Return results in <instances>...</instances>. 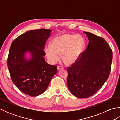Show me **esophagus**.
Listing matches in <instances>:
<instances>
[{
    "label": "esophagus",
    "instance_id": "1",
    "mask_svg": "<svg viewBox=\"0 0 120 120\" xmlns=\"http://www.w3.org/2000/svg\"><path fill=\"white\" fill-rule=\"evenodd\" d=\"M63 69V68L62 67H61V66H58L57 67V70L59 71L60 70H61Z\"/></svg>",
    "mask_w": 120,
    "mask_h": 120
}]
</instances>
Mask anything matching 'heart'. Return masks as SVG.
Segmentation results:
<instances>
[{
	"instance_id": "b5f03b06",
	"label": "heart",
	"mask_w": 120,
	"mask_h": 120,
	"mask_svg": "<svg viewBox=\"0 0 120 120\" xmlns=\"http://www.w3.org/2000/svg\"><path fill=\"white\" fill-rule=\"evenodd\" d=\"M85 41L79 35L63 34L53 38L51 45L45 48L46 56L49 62L55 64L62 54V60L66 64H71L77 61L82 53Z\"/></svg>"
}]
</instances>
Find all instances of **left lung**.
<instances>
[{
    "mask_svg": "<svg viewBox=\"0 0 120 120\" xmlns=\"http://www.w3.org/2000/svg\"><path fill=\"white\" fill-rule=\"evenodd\" d=\"M89 44L78 59L68 67L67 85L78 98L93 95L102 87L110 73L112 52L106 41L92 33L83 32Z\"/></svg>",
    "mask_w": 120,
    "mask_h": 120,
    "instance_id": "obj_1",
    "label": "left lung"
}]
</instances>
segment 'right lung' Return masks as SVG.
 Instances as JSON below:
<instances>
[{"label": "right lung", "instance_id": "1", "mask_svg": "<svg viewBox=\"0 0 120 120\" xmlns=\"http://www.w3.org/2000/svg\"><path fill=\"white\" fill-rule=\"evenodd\" d=\"M52 30L40 29L27 31L12 43L8 58V67L12 80L22 92L37 96L44 92L52 77L57 73V66L45 61V43ZM27 52L32 57H25Z\"/></svg>", "mask_w": 120, "mask_h": 120}]
</instances>
